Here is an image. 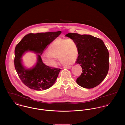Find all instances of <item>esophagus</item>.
<instances>
[{"instance_id": "esophagus-1", "label": "esophagus", "mask_w": 125, "mask_h": 125, "mask_svg": "<svg viewBox=\"0 0 125 125\" xmlns=\"http://www.w3.org/2000/svg\"><path fill=\"white\" fill-rule=\"evenodd\" d=\"M71 66H66L64 67L65 69H71Z\"/></svg>"}]
</instances>
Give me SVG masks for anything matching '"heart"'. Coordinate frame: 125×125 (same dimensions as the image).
Segmentation results:
<instances>
[{"mask_svg":"<svg viewBox=\"0 0 125 125\" xmlns=\"http://www.w3.org/2000/svg\"><path fill=\"white\" fill-rule=\"evenodd\" d=\"M47 54L42 56V61L47 66L55 67L56 58L59 57L63 63H71L75 61L78 56V48L72 39H58L49 46Z\"/></svg>","mask_w":125,"mask_h":125,"instance_id":"obj_1","label":"heart"}]
</instances>
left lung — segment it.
<instances>
[{
	"label": "left lung",
	"instance_id": "8db88e82",
	"mask_svg": "<svg viewBox=\"0 0 125 125\" xmlns=\"http://www.w3.org/2000/svg\"><path fill=\"white\" fill-rule=\"evenodd\" d=\"M65 36L73 39L78 46L76 63L82 67L81 75L76 82L80 86L93 88L102 82L109 70V55L104 42L89 34L69 33Z\"/></svg>",
	"mask_w": 125,
	"mask_h": 125
}]
</instances>
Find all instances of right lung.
<instances>
[{"label":"right lung","instance_id":"1","mask_svg":"<svg viewBox=\"0 0 125 125\" xmlns=\"http://www.w3.org/2000/svg\"><path fill=\"white\" fill-rule=\"evenodd\" d=\"M60 31L54 32L29 33L16 45L15 49V68L22 82L30 89L43 91L49 89L56 82L60 69L45 65L41 56L47 46L60 34ZM29 51L37 54V62L31 68L23 64L22 56Z\"/></svg>","mask_w":125,"mask_h":125}]
</instances>
